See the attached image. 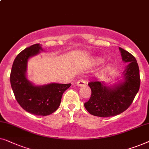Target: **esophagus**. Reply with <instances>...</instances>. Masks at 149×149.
<instances>
[{"instance_id": "esophagus-1", "label": "esophagus", "mask_w": 149, "mask_h": 149, "mask_svg": "<svg viewBox=\"0 0 149 149\" xmlns=\"http://www.w3.org/2000/svg\"><path fill=\"white\" fill-rule=\"evenodd\" d=\"M77 85L79 87H82V86H85L86 85V82L84 79H79L77 81Z\"/></svg>"}]
</instances>
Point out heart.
Returning a JSON list of instances; mask_svg holds the SVG:
<instances>
[{
    "mask_svg": "<svg viewBox=\"0 0 149 149\" xmlns=\"http://www.w3.org/2000/svg\"><path fill=\"white\" fill-rule=\"evenodd\" d=\"M102 58H96V62L97 63H102Z\"/></svg>",
    "mask_w": 149,
    "mask_h": 149,
    "instance_id": "obj_1",
    "label": "heart"
}]
</instances>
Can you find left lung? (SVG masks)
<instances>
[{
    "mask_svg": "<svg viewBox=\"0 0 149 149\" xmlns=\"http://www.w3.org/2000/svg\"><path fill=\"white\" fill-rule=\"evenodd\" d=\"M119 49L123 61L128 63L123 72V81L109 86L103 81L88 83L92 94L84 107L93 116L108 117L121 113L131 105L139 91L140 79L136 59L125 50L120 47Z\"/></svg>",
    "mask_w": 149,
    "mask_h": 149,
    "instance_id": "8db88e82",
    "label": "left lung"
}]
</instances>
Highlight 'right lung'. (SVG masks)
Here are the masks:
<instances>
[{
  "mask_svg": "<svg viewBox=\"0 0 149 149\" xmlns=\"http://www.w3.org/2000/svg\"><path fill=\"white\" fill-rule=\"evenodd\" d=\"M40 51H43L40 45L35 44L17 54L13 63L10 81L17 101L25 111L36 116H46L58 108L63 94L71 84L35 86L27 79L28 59Z\"/></svg>",
  "mask_w": 149,
  "mask_h": 149,
  "instance_id": "1",
  "label": "right lung"
}]
</instances>
